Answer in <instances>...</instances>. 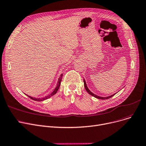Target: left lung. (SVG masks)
<instances>
[{
    "mask_svg": "<svg viewBox=\"0 0 146 146\" xmlns=\"http://www.w3.org/2000/svg\"><path fill=\"white\" fill-rule=\"evenodd\" d=\"M84 87H85V90H86V91L88 92V94H90L91 96H93V97H96V98H97L101 99V100H106V99H108V98H111V97H113V96L115 95V94H113V95H112V96H110L107 97H102L97 96H96V94H93L92 92H91L89 90V89L88 88V87H87V84H86V82H85V80H84Z\"/></svg>",
    "mask_w": 146,
    "mask_h": 146,
    "instance_id": "obj_1",
    "label": "left lung"
}]
</instances>
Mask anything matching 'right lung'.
Listing matches in <instances>:
<instances>
[{
    "label": "right lung",
    "mask_w": 146,
    "mask_h": 146,
    "mask_svg": "<svg viewBox=\"0 0 146 146\" xmlns=\"http://www.w3.org/2000/svg\"><path fill=\"white\" fill-rule=\"evenodd\" d=\"M63 76V74H61V76H60V77L58 79V83H57V86L55 88L54 91L51 93L50 94H49V95H48V96H46L45 97H43V98H33V97H30V96H28L31 99L33 100H35V101H44V100H45L49 98H50V97H52L53 96H54L55 94L56 93V92L58 91L59 87H60V85H61V80H62V77Z\"/></svg>",
    "instance_id": "right-lung-1"
}]
</instances>
